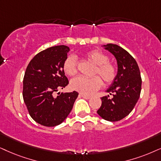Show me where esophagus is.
Masks as SVG:
<instances>
[{"mask_svg": "<svg viewBox=\"0 0 161 161\" xmlns=\"http://www.w3.org/2000/svg\"><path fill=\"white\" fill-rule=\"evenodd\" d=\"M80 96L82 97H83V98H85V99H91V96H89V95H86V94H83V93H80Z\"/></svg>", "mask_w": 161, "mask_h": 161, "instance_id": "esophagus-1", "label": "esophagus"}]
</instances>
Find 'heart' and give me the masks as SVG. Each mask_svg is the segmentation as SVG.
I'll return each mask as SVG.
<instances>
[{
  "instance_id": "heart-1",
  "label": "heart",
  "mask_w": 161,
  "mask_h": 161,
  "mask_svg": "<svg viewBox=\"0 0 161 161\" xmlns=\"http://www.w3.org/2000/svg\"><path fill=\"white\" fill-rule=\"evenodd\" d=\"M85 56L93 64L96 68L94 74H99L106 84H111L116 79L117 70L112 63L109 62V57L105 53L99 50H92L85 53ZM64 73L70 76H74L77 74V61L74 56H69L64 60L63 64ZM103 81L100 77L78 76L72 79L70 87L74 90L79 91L83 94H91L100 88Z\"/></svg>"
}]
</instances>
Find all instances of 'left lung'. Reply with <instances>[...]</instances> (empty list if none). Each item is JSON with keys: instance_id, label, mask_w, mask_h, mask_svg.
Listing matches in <instances>:
<instances>
[{"instance_id": "obj_1", "label": "left lung", "mask_w": 161, "mask_h": 161, "mask_svg": "<svg viewBox=\"0 0 161 161\" xmlns=\"http://www.w3.org/2000/svg\"><path fill=\"white\" fill-rule=\"evenodd\" d=\"M117 59V74L107 92L113 94L102 97V105L97 114L105 120L119 121L131 113L139 99L142 79L139 67L129 53L117 44L103 45Z\"/></svg>"}]
</instances>
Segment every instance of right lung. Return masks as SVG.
I'll list each match as a JSON object with an SVG mask.
<instances>
[{
  "mask_svg": "<svg viewBox=\"0 0 161 161\" xmlns=\"http://www.w3.org/2000/svg\"><path fill=\"white\" fill-rule=\"evenodd\" d=\"M70 48L65 45L49 47L36 54L24 74L23 98L29 114L36 123L53 127L66 119L79 93H54L68 85L63 69Z\"/></svg>",
  "mask_w": 161,
  "mask_h": 161,
  "instance_id": "add662e5",
  "label": "right lung"
}]
</instances>
